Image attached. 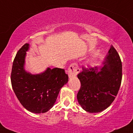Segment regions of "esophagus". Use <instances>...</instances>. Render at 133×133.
<instances>
[{"mask_svg":"<svg viewBox=\"0 0 133 133\" xmlns=\"http://www.w3.org/2000/svg\"><path fill=\"white\" fill-rule=\"evenodd\" d=\"M79 71H80V69H79L78 65L77 63L71 64L68 69V75L69 78H72V77L76 76Z\"/></svg>","mask_w":133,"mask_h":133,"instance_id":"1","label":"esophagus"}]
</instances>
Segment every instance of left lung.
I'll list each match as a JSON object with an SVG mask.
<instances>
[{"mask_svg": "<svg viewBox=\"0 0 133 133\" xmlns=\"http://www.w3.org/2000/svg\"><path fill=\"white\" fill-rule=\"evenodd\" d=\"M99 68H82L77 75L81 83L77 100L82 109L90 113L102 112L110 106L117 96L122 78V64L117 50L111 46Z\"/></svg>", "mask_w": 133, "mask_h": 133, "instance_id": "1", "label": "left lung"}]
</instances>
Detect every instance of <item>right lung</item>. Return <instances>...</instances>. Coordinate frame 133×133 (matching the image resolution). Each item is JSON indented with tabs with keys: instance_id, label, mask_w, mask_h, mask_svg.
<instances>
[{
	"instance_id": "add662e5",
	"label": "right lung",
	"mask_w": 133,
	"mask_h": 133,
	"mask_svg": "<svg viewBox=\"0 0 133 133\" xmlns=\"http://www.w3.org/2000/svg\"><path fill=\"white\" fill-rule=\"evenodd\" d=\"M29 48V43H25L16 53L11 69V85L25 109L33 113H45L54 105L60 90L68 83V75L64 69L57 68H48L36 75L26 71L25 57Z\"/></svg>"
}]
</instances>
